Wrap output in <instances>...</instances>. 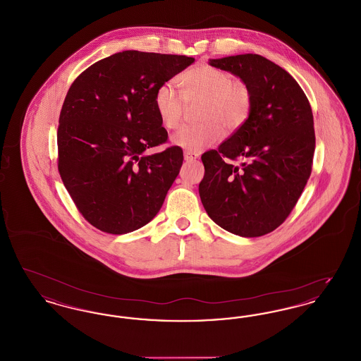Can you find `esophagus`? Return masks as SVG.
I'll return each instance as SVG.
<instances>
[{"instance_id": "1", "label": "esophagus", "mask_w": 361, "mask_h": 361, "mask_svg": "<svg viewBox=\"0 0 361 361\" xmlns=\"http://www.w3.org/2000/svg\"><path fill=\"white\" fill-rule=\"evenodd\" d=\"M197 158H199V154H196V153H190V152H185V153H184V159H185L187 162L196 161Z\"/></svg>"}]
</instances>
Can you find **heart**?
I'll use <instances>...</instances> for the list:
<instances>
[{
  "label": "heart",
  "mask_w": 361,
  "mask_h": 361,
  "mask_svg": "<svg viewBox=\"0 0 361 361\" xmlns=\"http://www.w3.org/2000/svg\"><path fill=\"white\" fill-rule=\"evenodd\" d=\"M181 96L168 84L155 90L157 115L165 128L180 126L186 103L200 100L197 119L200 123L178 130L172 137L173 145L199 153L216 143L224 135V126L230 131L240 128L250 116L253 93L249 85L226 70L211 65H197L184 71L177 78Z\"/></svg>",
  "instance_id": "heart-1"
}]
</instances>
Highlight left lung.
Wrapping results in <instances>:
<instances>
[{"instance_id":"8db88e82","label":"left lung","mask_w":361,"mask_h":361,"mask_svg":"<svg viewBox=\"0 0 361 361\" xmlns=\"http://www.w3.org/2000/svg\"><path fill=\"white\" fill-rule=\"evenodd\" d=\"M253 93L249 119L202 155L199 193L208 216L240 237L274 231L291 214L307 184L315 150L309 100L290 73L257 54L209 59ZM242 157L241 166L233 161Z\"/></svg>"}]
</instances>
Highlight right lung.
Returning a JSON list of instances; mask_svg holds the SVG:
<instances>
[{
	"mask_svg": "<svg viewBox=\"0 0 361 361\" xmlns=\"http://www.w3.org/2000/svg\"><path fill=\"white\" fill-rule=\"evenodd\" d=\"M195 58L135 50L93 63L70 86L58 126V171L92 226L126 234L149 224L166 197L183 150L171 146L154 106L155 90Z\"/></svg>",
	"mask_w": 361,
	"mask_h": 361,
	"instance_id": "obj_1",
	"label": "right lung"
}]
</instances>
